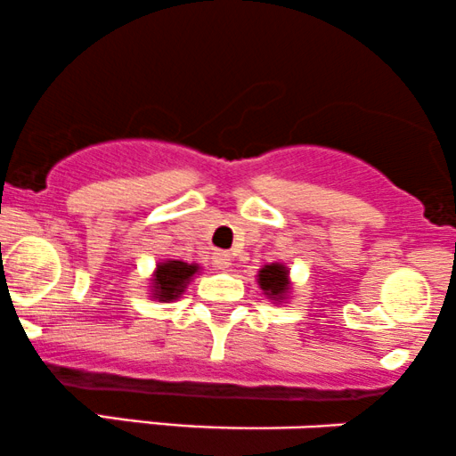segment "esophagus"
<instances>
[{"instance_id":"34e87169","label":"esophagus","mask_w":456,"mask_h":456,"mask_svg":"<svg viewBox=\"0 0 456 456\" xmlns=\"http://www.w3.org/2000/svg\"><path fill=\"white\" fill-rule=\"evenodd\" d=\"M212 264H214V268L224 270V268H229V264H232V257H229L227 250H216V253L212 255Z\"/></svg>"}]
</instances>
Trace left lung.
<instances>
[{
  "label": "left lung",
  "instance_id": "obj_1",
  "mask_svg": "<svg viewBox=\"0 0 456 456\" xmlns=\"http://www.w3.org/2000/svg\"><path fill=\"white\" fill-rule=\"evenodd\" d=\"M259 285L270 297L281 300L285 291L289 289V281H287V270L281 264L265 265L259 270Z\"/></svg>",
  "mask_w": 456,
  "mask_h": 456
}]
</instances>
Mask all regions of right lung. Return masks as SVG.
I'll return each instance as SVG.
<instances>
[{
    "mask_svg": "<svg viewBox=\"0 0 456 456\" xmlns=\"http://www.w3.org/2000/svg\"><path fill=\"white\" fill-rule=\"evenodd\" d=\"M195 272L197 265H188L184 261H167V264H160L154 274V296L162 302L175 300L184 291L188 279Z\"/></svg>",
    "mask_w": 456,
    "mask_h": 456,
    "instance_id": "right-lung-1",
    "label": "right lung"
}]
</instances>
